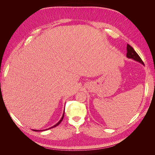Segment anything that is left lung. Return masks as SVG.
I'll list each match as a JSON object with an SVG mask.
<instances>
[{
  "label": "left lung",
  "mask_w": 155,
  "mask_h": 155,
  "mask_svg": "<svg viewBox=\"0 0 155 155\" xmlns=\"http://www.w3.org/2000/svg\"><path fill=\"white\" fill-rule=\"evenodd\" d=\"M127 57L128 58L133 59L135 61H138L139 63L144 64L142 59L140 58L138 54L136 52L132 46H130L129 45H127Z\"/></svg>",
  "instance_id": "left-lung-1"
}]
</instances>
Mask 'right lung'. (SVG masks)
Wrapping results in <instances>:
<instances>
[{
	"label": "right lung",
	"instance_id": "obj_1",
	"mask_svg": "<svg viewBox=\"0 0 155 155\" xmlns=\"http://www.w3.org/2000/svg\"><path fill=\"white\" fill-rule=\"evenodd\" d=\"M64 112H63V116H62V118H61V120L58 121V122L57 124H56L55 125H54V126H52V127H50L49 129H51V128H53V127H55L58 126V125H59V124H60V123L61 122L62 120H63V118H64ZM46 129V130H48V129ZM35 130V131H39V130Z\"/></svg>",
	"mask_w": 155,
	"mask_h": 155
}]
</instances>
